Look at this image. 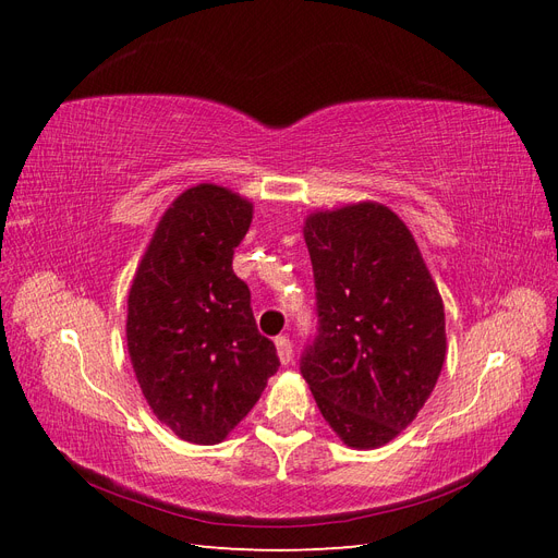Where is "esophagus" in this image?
<instances>
[{
    "instance_id": "esophagus-1",
    "label": "esophagus",
    "mask_w": 558,
    "mask_h": 558,
    "mask_svg": "<svg viewBox=\"0 0 558 558\" xmlns=\"http://www.w3.org/2000/svg\"><path fill=\"white\" fill-rule=\"evenodd\" d=\"M275 344H277L279 361H281L283 365H289V363L293 361V342H291L289 337H286V335H279L277 340H275Z\"/></svg>"
}]
</instances>
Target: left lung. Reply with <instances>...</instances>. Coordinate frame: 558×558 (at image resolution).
Returning a JSON list of instances; mask_svg holds the SVG:
<instances>
[{
    "label": "left lung",
    "instance_id": "left-lung-1",
    "mask_svg": "<svg viewBox=\"0 0 558 558\" xmlns=\"http://www.w3.org/2000/svg\"><path fill=\"white\" fill-rule=\"evenodd\" d=\"M316 332L300 356L320 414L344 445L408 428L445 363V307L400 218L375 202L307 218Z\"/></svg>",
    "mask_w": 558,
    "mask_h": 558
}]
</instances>
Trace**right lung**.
Listing matches in <instances>:
<instances>
[{
	"label": "right lung",
	"instance_id": "add662e5",
	"mask_svg": "<svg viewBox=\"0 0 558 558\" xmlns=\"http://www.w3.org/2000/svg\"><path fill=\"white\" fill-rule=\"evenodd\" d=\"M251 205L199 183L165 211L128 298V351L150 410L185 442L216 445L279 369L248 286L232 272Z\"/></svg>",
	"mask_w": 558,
	"mask_h": 558
}]
</instances>
